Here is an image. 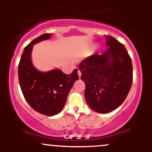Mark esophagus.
Instances as JSON below:
<instances>
[{"instance_id": "obj_1", "label": "esophagus", "mask_w": 152, "mask_h": 152, "mask_svg": "<svg viewBox=\"0 0 152 152\" xmlns=\"http://www.w3.org/2000/svg\"><path fill=\"white\" fill-rule=\"evenodd\" d=\"M78 76H79V78L81 77V71L78 70Z\"/></svg>"}]
</instances>
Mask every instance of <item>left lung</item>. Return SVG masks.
I'll list each match as a JSON object with an SVG mask.
<instances>
[{
  "instance_id": "8db88e82",
  "label": "left lung",
  "mask_w": 152,
  "mask_h": 152,
  "mask_svg": "<svg viewBox=\"0 0 152 152\" xmlns=\"http://www.w3.org/2000/svg\"><path fill=\"white\" fill-rule=\"evenodd\" d=\"M106 38L109 48L102 55L87 57L78 66L86 84L87 104L102 114L114 111L124 102L133 81L132 59L124 45L111 36Z\"/></svg>"
}]
</instances>
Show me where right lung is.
I'll use <instances>...</instances> for the list:
<instances>
[{
	"label": "right lung",
	"mask_w": 152,
	"mask_h": 152,
	"mask_svg": "<svg viewBox=\"0 0 152 152\" xmlns=\"http://www.w3.org/2000/svg\"><path fill=\"white\" fill-rule=\"evenodd\" d=\"M50 34L35 38L24 48L18 64V80L24 98L35 111L46 116L58 114L65 105L68 94L78 79V70L65 74L59 69L40 72L31 60L33 46L49 39Z\"/></svg>",
	"instance_id": "1"
}]
</instances>
